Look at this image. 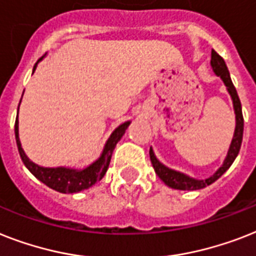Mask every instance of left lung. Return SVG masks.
<instances>
[{
  "mask_svg": "<svg viewBox=\"0 0 256 256\" xmlns=\"http://www.w3.org/2000/svg\"><path fill=\"white\" fill-rule=\"evenodd\" d=\"M210 66L213 68V72L222 78V81L226 85V89H228V92H229L230 97L232 100V106H234V112H236V130H234V136H232V140L230 143L229 151H228V155H226L225 160H224V164L218 168L217 171L210 178H205V180H197V178H190V176L186 175V174H182V172L166 167L163 163L158 160L155 154H154V150L150 148V159H151L154 170L156 172V175L160 178V180H163L164 184L170 186V188L180 189V190H197V189H202L206 186H210V184H213L216 180H218V178H221L229 170L232 162L236 160V155L240 154L243 138V116L240 97H238L236 86L232 85V81L230 78L229 70L226 67L225 60L222 59L221 56L218 55L214 50H212Z\"/></svg>",
  "mask_w": 256,
  "mask_h": 256,
  "instance_id": "left-lung-1",
  "label": "left lung"
}]
</instances>
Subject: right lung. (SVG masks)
<instances>
[{
  "mask_svg": "<svg viewBox=\"0 0 256 256\" xmlns=\"http://www.w3.org/2000/svg\"><path fill=\"white\" fill-rule=\"evenodd\" d=\"M43 58L35 63L32 74L36 70V66ZM22 100V98H20ZM20 109V106H18ZM130 121L124 122L120 124L109 136V139L105 143V147L102 150V154L100 155V158L92 164H89L88 167L84 170H74V168H67V167H56V168H48V167H40L38 164H35L34 162H31L27 155L24 154V148L20 146V132H18V116L16 120V126H14V132H16V147L20 151V159L26 166L28 171L35 176V178L40 180L43 184L50 186L51 189H55L60 193H78L84 190V189L90 188L94 186L96 182H100L104 178V175L106 174L108 168H109L110 159H112V154H113L114 148L117 146V143L121 140L124 136L126 128H128Z\"/></svg>",
  "mask_w": 256,
  "mask_h": 256,
  "instance_id": "right-lung-1",
  "label": "right lung"
}]
</instances>
